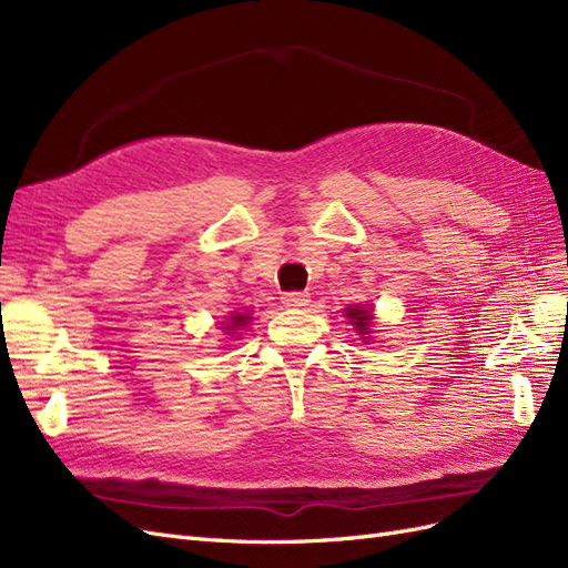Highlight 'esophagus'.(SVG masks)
Wrapping results in <instances>:
<instances>
[{"label": "esophagus", "instance_id": "1", "mask_svg": "<svg viewBox=\"0 0 568 568\" xmlns=\"http://www.w3.org/2000/svg\"><path fill=\"white\" fill-rule=\"evenodd\" d=\"M282 303L286 307H303V305L311 303V296H307L305 291H286V294L282 296Z\"/></svg>", "mask_w": 568, "mask_h": 568}]
</instances>
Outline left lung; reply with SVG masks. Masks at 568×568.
I'll use <instances>...</instances> for the list:
<instances>
[{"label":"left lung","instance_id":"1","mask_svg":"<svg viewBox=\"0 0 568 568\" xmlns=\"http://www.w3.org/2000/svg\"><path fill=\"white\" fill-rule=\"evenodd\" d=\"M348 317L353 320V324L357 326V334H367V326H369V322H372V315H369V311H359V307H348Z\"/></svg>","mask_w":568,"mask_h":568}]
</instances>
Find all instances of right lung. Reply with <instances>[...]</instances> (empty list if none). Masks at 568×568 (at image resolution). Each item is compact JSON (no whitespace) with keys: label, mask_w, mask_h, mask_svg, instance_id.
Listing matches in <instances>:
<instances>
[{"label":"right lung","mask_w":568,"mask_h":568,"mask_svg":"<svg viewBox=\"0 0 568 568\" xmlns=\"http://www.w3.org/2000/svg\"><path fill=\"white\" fill-rule=\"evenodd\" d=\"M248 320H251L248 315H234L232 322H230V326H225V329H236V326H244Z\"/></svg>","instance_id":"1"}]
</instances>
